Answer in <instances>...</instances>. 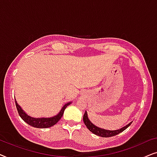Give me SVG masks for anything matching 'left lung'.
<instances>
[{
  "instance_id": "obj_1",
  "label": "left lung",
  "mask_w": 157,
  "mask_h": 157,
  "mask_svg": "<svg viewBox=\"0 0 157 157\" xmlns=\"http://www.w3.org/2000/svg\"><path fill=\"white\" fill-rule=\"evenodd\" d=\"M83 119V122H84L85 125L86 126L88 129H89L90 132H91L94 134L97 135V136H99L101 137H111V136H116V135L119 134V133H121L123 132V131L126 129V128L131 125V124L132 123V121L130 122L129 124H128L127 125L124 126V127L119 128V129L111 131V130H106V129H104V128H99L98 127V126H96V125H94V124H92L91 121L89 120V117H88L86 111V112L84 113Z\"/></svg>"
}]
</instances>
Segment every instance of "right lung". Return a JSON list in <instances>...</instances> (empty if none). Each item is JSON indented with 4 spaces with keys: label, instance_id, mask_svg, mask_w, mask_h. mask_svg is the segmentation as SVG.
<instances>
[{
    "label": "right lung",
    "instance_id": "right-lung-1",
    "mask_svg": "<svg viewBox=\"0 0 157 157\" xmlns=\"http://www.w3.org/2000/svg\"><path fill=\"white\" fill-rule=\"evenodd\" d=\"M15 102H16V106L17 110H18L19 116H20L21 119H22L25 123L29 124L30 126H33V127L41 128H49L53 126V125H55V124L61 119V118L62 117V116H63V112L64 111H65L66 107H67L68 105L71 104V102L66 103V104H64V106L62 107L61 111H59V113L56 116H53L52 117L34 118L30 117V116L28 115L27 113L23 110L22 108L20 106V105H18V103H17L16 98H15Z\"/></svg>",
    "mask_w": 157,
    "mask_h": 157
}]
</instances>
